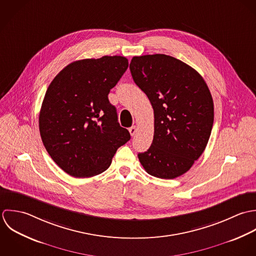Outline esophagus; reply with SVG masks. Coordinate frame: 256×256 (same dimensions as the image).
Wrapping results in <instances>:
<instances>
[{
	"label": "esophagus",
	"mask_w": 256,
	"mask_h": 256,
	"mask_svg": "<svg viewBox=\"0 0 256 256\" xmlns=\"http://www.w3.org/2000/svg\"><path fill=\"white\" fill-rule=\"evenodd\" d=\"M138 128L136 126H132V128H130L128 130H130V134L132 136H134V134L138 132Z\"/></svg>",
	"instance_id": "obj_1"
}]
</instances>
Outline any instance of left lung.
Masks as SVG:
<instances>
[{
  "mask_svg": "<svg viewBox=\"0 0 256 256\" xmlns=\"http://www.w3.org/2000/svg\"><path fill=\"white\" fill-rule=\"evenodd\" d=\"M130 69L154 112V140L138 159L154 177L181 176L208 142L214 124L210 92L194 68L169 55L134 56Z\"/></svg>",
  "mask_w": 256,
  "mask_h": 256,
  "instance_id": "obj_1",
  "label": "left lung"
}]
</instances>
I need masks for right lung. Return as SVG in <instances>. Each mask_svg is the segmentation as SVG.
<instances>
[{
    "instance_id": "add662e5",
    "label": "right lung",
    "mask_w": 256,
    "mask_h": 256,
    "mask_svg": "<svg viewBox=\"0 0 256 256\" xmlns=\"http://www.w3.org/2000/svg\"><path fill=\"white\" fill-rule=\"evenodd\" d=\"M128 67L124 56L83 59L63 68L48 86L40 112L46 150L67 174L87 178L106 171L130 140L108 98Z\"/></svg>"
}]
</instances>
